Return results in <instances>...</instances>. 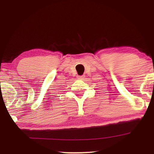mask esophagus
<instances>
[{"mask_svg": "<svg viewBox=\"0 0 154 154\" xmlns=\"http://www.w3.org/2000/svg\"><path fill=\"white\" fill-rule=\"evenodd\" d=\"M85 75H79L78 76V79H80V80H83L84 79H85Z\"/></svg>", "mask_w": 154, "mask_h": 154, "instance_id": "34e87169", "label": "esophagus"}]
</instances>
